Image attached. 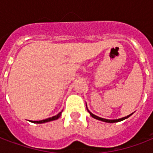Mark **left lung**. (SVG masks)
I'll list each match as a JSON object with an SVG mask.
<instances>
[{"label": "left lung", "mask_w": 153, "mask_h": 153, "mask_svg": "<svg viewBox=\"0 0 153 153\" xmlns=\"http://www.w3.org/2000/svg\"><path fill=\"white\" fill-rule=\"evenodd\" d=\"M87 110H88V109H87ZM88 112L90 113V114H91V116L92 117H94V118L97 119V120H99V121H105V122H108V123H115V122H119V121H123V120H125V119L128 118V117H130L131 115H132V114H129V115H128V116L124 117H122V118L115 119V120H109V119H105V118H102V117H99L96 116V115L93 114L92 113H91V112L89 111V110H88Z\"/></svg>", "instance_id": "8db88e82"}]
</instances>
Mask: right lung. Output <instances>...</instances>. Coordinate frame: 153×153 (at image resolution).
<instances>
[{
	"mask_svg": "<svg viewBox=\"0 0 153 153\" xmlns=\"http://www.w3.org/2000/svg\"><path fill=\"white\" fill-rule=\"evenodd\" d=\"M61 114H62V112H60L59 114H58L57 115H55V116L49 117V118H47L45 119V120H41V121H31V122H33V123H36V124H42V123H45V122H48V121H54V120H57V119L61 116Z\"/></svg>",
	"mask_w": 153,
	"mask_h": 153,
	"instance_id": "obj_1",
	"label": "right lung"
}]
</instances>
